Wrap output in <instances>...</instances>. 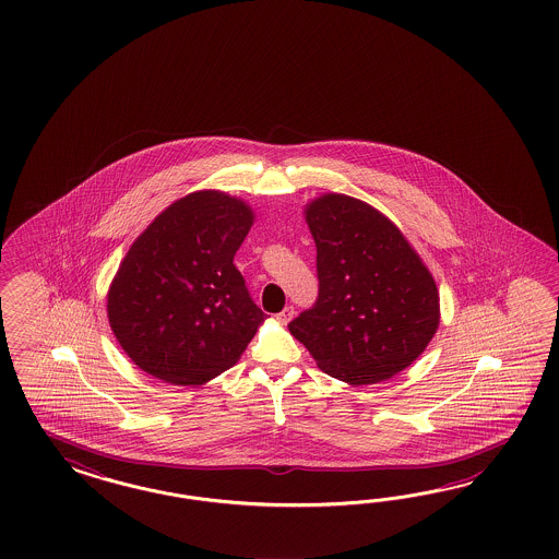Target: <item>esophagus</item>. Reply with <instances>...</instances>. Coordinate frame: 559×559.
<instances>
[{
  "mask_svg": "<svg viewBox=\"0 0 559 559\" xmlns=\"http://www.w3.org/2000/svg\"><path fill=\"white\" fill-rule=\"evenodd\" d=\"M293 316H295V309H293V305H288V307H285V309L276 316V320L283 323V325H287V323L293 320Z\"/></svg>",
  "mask_w": 559,
  "mask_h": 559,
  "instance_id": "34e87169",
  "label": "esophagus"
}]
</instances>
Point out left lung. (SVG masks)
<instances>
[{
    "label": "left lung",
    "mask_w": 559,
    "mask_h": 559,
    "mask_svg": "<svg viewBox=\"0 0 559 559\" xmlns=\"http://www.w3.org/2000/svg\"><path fill=\"white\" fill-rule=\"evenodd\" d=\"M320 293L288 323L323 372L371 385L404 371L439 328V288L406 237L371 204L323 194L305 209Z\"/></svg>",
    "instance_id": "8db88e82"
}]
</instances>
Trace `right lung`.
Listing matches in <instances>:
<instances>
[{"mask_svg": "<svg viewBox=\"0 0 559 559\" xmlns=\"http://www.w3.org/2000/svg\"><path fill=\"white\" fill-rule=\"evenodd\" d=\"M252 223L243 201L201 190L136 237L106 309L139 369L174 385H203L236 365L266 318L234 264Z\"/></svg>", "mask_w": 559, "mask_h": 559, "instance_id": "add662e5", "label": "right lung"}]
</instances>
